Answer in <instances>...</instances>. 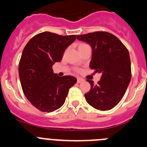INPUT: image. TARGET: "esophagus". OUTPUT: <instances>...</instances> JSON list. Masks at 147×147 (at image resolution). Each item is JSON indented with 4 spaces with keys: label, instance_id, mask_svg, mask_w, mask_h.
Instances as JSON below:
<instances>
[{
    "label": "esophagus",
    "instance_id": "esophagus-1",
    "mask_svg": "<svg viewBox=\"0 0 147 147\" xmlns=\"http://www.w3.org/2000/svg\"><path fill=\"white\" fill-rule=\"evenodd\" d=\"M83 81H84V79H82V78H81V77L77 78V83H81V82H82Z\"/></svg>",
    "mask_w": 147,
    "mask_h": 147
}]
</instances>
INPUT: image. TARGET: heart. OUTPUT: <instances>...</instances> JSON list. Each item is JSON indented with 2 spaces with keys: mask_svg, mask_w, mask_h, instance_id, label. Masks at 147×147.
<instances>
[{
  "mask_svg": "<svg viewBox=\"0 0 147 147\" xmlns=\"http://www.w3.org/2000/svg\"><path fill=\"white\" fill-rule=\"evenodd\" d=\"M87 45V44H85V43H83V44H81V45H80V47H81V46H83V45Z\"/></svg>",
  "mask_w": 147,
  "mask_h": 147,
  "instance_id": "1",
  "label": "heart"
}]
</instances>
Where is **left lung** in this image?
<instances>
[{
    "instance_id": "1",
    "label": "left lung",
    "mask_w": 147,
    "mask_h": 147,
    "mask_svg": "<svg viewBox=\"0 0 147 147\" xmlns=\"http://www.w3.org/2000/svg\"><path fill=\"white\" fill-rule=\"evenodd\" d=\"M76 39L91 45L90 68L102 73L97 85L90 84L85 94L87 102L96 110H111L119 103L130 82L131 62L129 51L115 35L107 32H95L77 35Z\"/></svg>"
}]
</instances>
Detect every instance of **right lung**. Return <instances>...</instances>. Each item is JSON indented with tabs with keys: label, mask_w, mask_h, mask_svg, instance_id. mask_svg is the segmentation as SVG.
I'll return each instance as SVG.
<instances>
[{
	"label": "right lung",
	"mask_w": 147,
	"mask_h": 147,
	"mask_svg": "<svg viewBox=\"0 0 147 147\" xmlns=\"http://www.w3.org/2000/svg\"><path fill=\"white\" fill-rule=\"evenodd\" d=\"M76 38V35L42 32L34 36L23 49L18 68L22 89L31 104L42 112L62 107L69 89L76 84L75 77L59 76L52 68Z\"/></svg>",
	"instance_id": "1"
}]
</instances>
